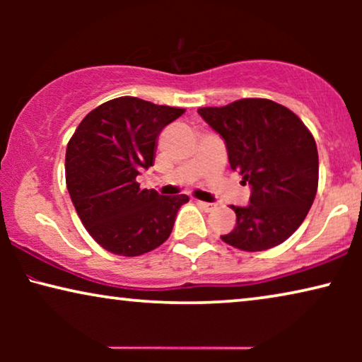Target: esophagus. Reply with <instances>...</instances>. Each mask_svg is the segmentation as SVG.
Listing matches in <instances>:
<instances>
[{
    "mask_svg": "<svg viewBox=\"0 0 362 362\" xmlns=\"http://www.w3.org/2000/svg\"><path fill=\"white\" fill-rule=\"evenodd\" d=\"M197 206L202 207L204 211H212L216 207V204H212V202H206V201H197Z\"/></svg>",
    "mask_w": 362,
    "mask_h": 362,
    "instance_id": "34e87169",
    "label": "esophagus"
}]
</instances>
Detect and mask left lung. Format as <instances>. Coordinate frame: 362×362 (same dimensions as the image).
Listing matches in <instances>:
<instances>
[{
    "mask_svg": "<svg viewBox=\"0 0 362 362\" xmlns=\"http://www.w3.org/2000/svg\"><path fill=\"white\" fill-rule=\"evenodd\" d=\"M197 113L224 138L230 168L252 187L250 204L232 206L235 227L221 239L262 252L301 226L318 189V150L305 123L269 98H242Z\"/></svg>",
    "mask_w": 362,
    "mask_h": 362,
    "instance_id": "obj_1",
    "label": "left lung"
}]
</instances>
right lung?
I'll list each match as a JSON object with an SVG mask.
<instances>
[{"instance_id":"1","label":"right lung","mask_w":362,"mask_h":362,"mask_svg":"<svg viewBox=\"0 0 362 362\" xmlns=\"http://www.w3.org/2000/svg\"><path fill=\"white\" fill-rule=\"evenodd\" d=\"M185 108L136 97L108 100L78 123L67 143L66 182L92 239L115 255L136 257L170 237L186 194L140 189L136 176L155 161L156 138Z\"/></svg>"}]
</instances>
